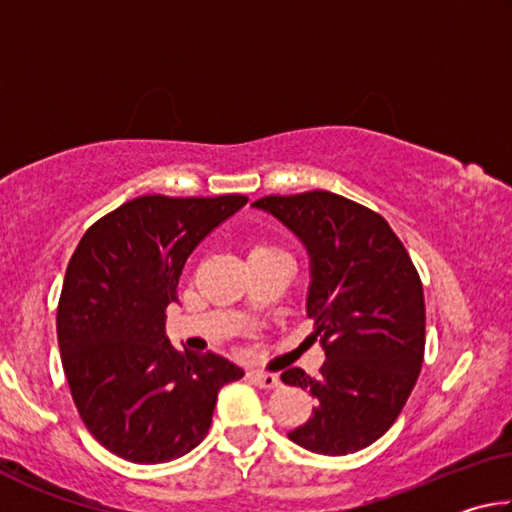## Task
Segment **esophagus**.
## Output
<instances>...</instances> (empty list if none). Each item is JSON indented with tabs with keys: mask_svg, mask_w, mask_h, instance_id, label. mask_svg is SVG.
<instances>
[{
	"mask_svg": "<svg viewBox=\"0 0 512 512\" xmlns=\"http://www.w3.org/2000/svg\"><path fill=\"white\" fill-rule=\"evenodd\" d=\"M250 381H253L255 386L264 388V391H273V388L280 386V377L277 375H271V372H259V370H253L250 372Z\"/></svg>",
	"mask_w": 512,
	"mask_h": 512,
	"instance_id": "obj_1",
	"label": "esophagus"
}]
</instances>
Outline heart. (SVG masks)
Here are the masks:
<instances>
[{"label":"heart","instance_id":"heart-1","mask_svg":"<svg viewBox=\"0 0 512 512\" xmlns=\"http://www.w3.org/2000/svg\"><path fill=\"white\" fill-rule=\"evenodd\" d=\"M255 250H266V248H264V246H259V248H255Z\"/></svg>","mask_w":512,"mask_h":512}]
</instances>
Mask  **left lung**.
<instances>
[{"label": "left lung", "mask_w": 512, "mask_h": 512, "mask_svg": "<svg viewBox=\"0 0 512 512\" xmlns=\"http://www.w3.org/2000/svg\"><path fill=\"white\" fill-rule=\"evenodd\" d=\"M253 207L275 216L309 255L307 316L325 350L318 377L300 368L282 381L309 391L316 409L293 443L345 456L391 429L424 357L422 282L384 216L332 192L264 196Z\"/></svg>", "instance_id": "left-lung-1"}]
</instances>
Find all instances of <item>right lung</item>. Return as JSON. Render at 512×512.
<instances>
[{"mask_svg": "<svg viewBox=\"0 0 512 512\" xmlns=\"http://www.w3.org/2000/svg\"><path fill=\"white\" fill-rule=\"evenodd\" d=\"M246 196H140L85 232L58 302V348L85 427L108 452L155 465L185 456L212 424L216 395L244 370L178 352L164 332L194 248Z\"/></svg>", "mask_w": 512, "mask_h": 512, "instance_id": "add662e5", "label": "right lung"}]
</instances>
